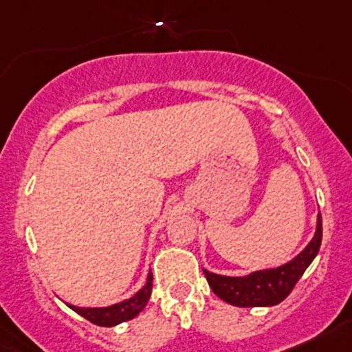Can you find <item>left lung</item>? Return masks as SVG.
<instances>
[{"label": "left lung", "mask_w": 352, "mask_h": 352, "mask_svg": "<svg viewBox=\"0 0 352 352\" xmlns=\"http://www.w3.org/2000/svg\"><path fill=\"white\" fill-rule=\"evenodd\" d=\"M322 241V220L318 217V230L314 239L299 256L277 269L257 270L245 277H226L204 269L212 291L226 302L239 307L276 306L292 292L297 280L302 277L314 257L318 256Z\"/></svg>", "instance_id": "8db88e82"}]
</instances>
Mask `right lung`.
<instances>
[{"mask_svg":"<svg viewBox=\"0 0 352 352\" xmlns=\"http://www.w3.org/2000/svg\"><path fill=\"white\" fill-rule=\"evenodd\" d=\"M152 280H153V276L152 272H150L148 279H146V284L137 292V294L130 297V299L123 300V302L113 304V306L110 307L85 309V307L69 306V304L68 306L75 312H78L80 316H83L87 320L96 324V326H103V327L117 326L120 322H125V320L133 319L135 316H138V312L146 306V302H148L150 299V294H152Z\"/></svg>","mask_w":352,"mask_h":352,"instance_id":"add662e5","label":"right lung"}]
</instances>
